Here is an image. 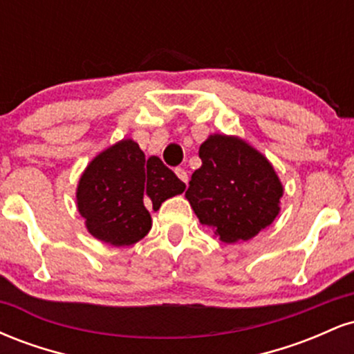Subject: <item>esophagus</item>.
<instances>
[{
  "label": "esophagus",
  "instance_id": "esophagus-1",
  "mask_svg": "<svg viewBox=\"0 0 354 354\" xmlns=\"http://www.w3.org/2000/svg\"><path fill=\"white\" fill-rule=\"evenodd\" d=\"M174 173H176V176L180 178L183 183H188V173H186V169L176 168V169H174Z\"/></svg>",
  "mask_w": 354,
  "mask_h": 354
}]
</instances>
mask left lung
<instances>
[{"mask_svg": "<svg viewBox=\"0 0 354 354\" xmlns=\"http://www.w3.org/2000/svg\"><path fill=\"white\" fill-rule=\"evenodd\" d=\"M200 158L185 196L201 225L221 241L236 243L274 221L284 188L265 154L239 136L214 133L201 143Z\"/></svg>", "mask_w": 354, "mask_h": 354, "instance_id": "obj_1", "label": "left lung"}]
</instances>
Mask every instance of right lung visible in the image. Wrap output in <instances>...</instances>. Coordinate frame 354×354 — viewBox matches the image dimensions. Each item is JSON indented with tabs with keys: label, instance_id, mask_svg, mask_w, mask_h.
I'll return each mask as SVG.
<instances>
[{
	"label": "right lung",
	"instance_id": "1",
	"mask_svg": "<svg viewBox=\"0 0 354 354\" xmlns=\"http://www.w3.org/2000/svg\"><path fill=\"white\" fill-rule=\"evenodd\" d=\"M186 185L158 156L146 160L126 138L96 154L81 174L76 206L88 233L111 246H129L151 230L148 208L185 191Z\"/></svg>",
	"mask_w": 354,
	"mask_h": 354
}]
</instances>
